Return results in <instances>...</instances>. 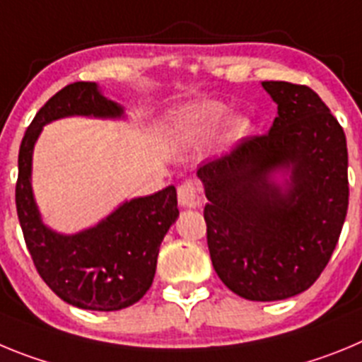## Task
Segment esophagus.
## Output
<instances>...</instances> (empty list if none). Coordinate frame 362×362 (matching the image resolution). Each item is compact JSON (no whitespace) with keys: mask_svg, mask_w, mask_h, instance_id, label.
<instances>
[{"mask_svg":"<svg viewBox=\"0 0 362 362\" xmlns=\"http://www.w3.org/2000/svg\"><path fill=\"white\" fill-rule=\"evenodd\" d=\"M177 199L181 206H187V209H192V206H197L199 203V197H197V187L194 181H185L177 187Z\"/></svg>","mask_w":362,"mask_h":362,"instance_id":"34e87169","label":"esophagus"}]
</instances>
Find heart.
Listing matches in <instances>:
<instances>
[{
    "label": "heart",
    "mask_w": 362,
    "mask_h": 362,
    "mask_svg": "<svg viewBox=\"0 0 362 362\" xmlns=\"http://www.w3.org/2000/svg\"><path fill=\"white\" fill-rule=\"evenodd\" d=\"M226 107L219 101H196L175 114L172 134L179 143H197L209 139L221 121L226 116ZM250 130V119L245 116H235L228 123V134L232 137H241Z\"/></svg>",
    "instance_id": "obj_1"
}]
</instances>
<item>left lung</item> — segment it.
<instances>
[{
    "label": "left lung",
    "mask_w": 362,
    "mask_h": 362,
    "mask_svg": "<svg viewBox=\"0 0 362 362\" xmlns=\"http://www.w3.org/2000/svg\"><path fill=\"white\" fill-rule=\"evenodd\" d=\"M277 103L264 136L197 168L214 270L233 293L281 300L312 286L330 261L348 210L343 127L306 85L263 81ZM288 168L281 187L271 174Z\"/></svg>",
    "instance_id": "obj_1"
}]
</instances>
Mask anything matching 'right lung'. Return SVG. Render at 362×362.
Here are the masks:
<instances>
[{
  "mask_svg": "<svg viewBox=\"0 0 362 362\" xmlns=\"http://www.w3.org/2000/svg\"><path fill=\"white\" fill-rule=\"evenodd\" d=\"M69 116L121 117L123 108L98 85H66L40 108L19 146L16 209L34 267L49 288L83 310L114 312L141 299L152 286L159 246L179 216L175 187L127 201L107 219L74 235L43 225L32 196V150L47 123Z\"/></svg>",
  "mask_w": 362,
  "mask_h": 362,
  "instance_id": "1",
  "label": "right lung"
}]
</instances>
